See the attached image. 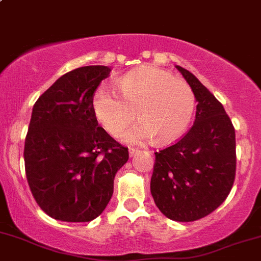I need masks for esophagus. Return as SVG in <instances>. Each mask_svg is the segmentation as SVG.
<instances>
[{
  "label": "esophagus",
  "mask_w": 261,
  "mask_h": 261,
  "mask_svg": "<svg viewBox=\"0 0 261 261\" xmlns=\"http://www.w3.org/2000/svg\"><path fill=\"white\" fill-rule=\"evenodd\" d=\"M139 152V148H134V147H130L128 148V154H130V157L135 156V153Z\"/></svg>",
  "instance_id": "1"
}]
</instances>
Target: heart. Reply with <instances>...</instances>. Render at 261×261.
Here are the masks:
<instances>
[{"mask_svg": "<svg viewBox=\"0 0 261 261\" xmlns=\"http://www.w3.org/2000/svg\"><path fill=\"white\" fill-rule=\"evenodd\" d=\"M196 96L185 80L157 68H141L114 83L104 85L93 96L98 121L117 136L130 125L135 111L141 121L124 134L130 142L152 139L168 144L178 139L193 117Z\"/></svg>", "mask_w": 261, "mask_h": 261, "instance_id": "b5f03b06", "label": "heart"}]
</instances>
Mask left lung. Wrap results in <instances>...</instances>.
I'll list each match as a JSON object with an SVG mask.
<instances>
[{
  "mask_svg": "<svg viewBox=\"0 0 261 261\" xmlns=\"http://www.w3.org/2000/svg\"><path fill=\"white\" fill-rule=\"evenodd\" d=\"M196 96L194 124L179 141L154 152L151 194L176 222H193L224 202L236 178V130L224 108L191 71L176 65Z\"/></svg>",
  "mask_w": 261,
  "mask_h": 261,
  "instance_id": "left-lung-1",
  "label": "left lung"
}]
</instances>
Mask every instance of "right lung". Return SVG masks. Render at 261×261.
<instances>
[{"label": "right lung", "instance_id": "1", "mask_svg": "<svg viewBox=\"0 0 261 261\" xmlns=\"http://www.w3.org/2000/svg\"><path fill=\"white\" fill-rule=\"evenodd\" d=\"M111 69L88 65L64 74L34 104L24 142L25 176L43 212L90 222L107 208L128 151L99 126L93 96Z\"/></svg>", "mask_w": 261, "mask_h": 261}]
</instances>
